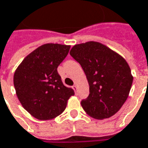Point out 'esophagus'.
<instances>
[{
  "label": "esophagus",
  "mask_w": 148,
  "mask_h": 148,
  "mask_svg": "<svg viewBox=\"0 0 148 148\" xmlns=\"http://www.w3.org/2000/svg\"><path fill=\"white\" fill-rule=\"evenodd\" d=\"M72 88L74 89V91H75V92H77V88H77V86L76 84L72 87Z\"/></svg>",
  "instance_id": "1"
}]
</instances>
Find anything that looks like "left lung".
I'll use <instances>...</instances> for the list:
<instances>
[{
    "label": "left lung",
    "instance_id": "left-lung-1",
    "mask_svg": "<svg viewBox=\"0 0 148 148\" xmlns=\"http://www.w3.org/2000/svg\"><path fill=\"white\" fill-rule=\"evenodd\" d=\"M83 68L89 85V95L81 101L88 115L96 119H108L126 101L133 77L126 60L97 42L77 44L70 52Z\"/></svg>",
    "mask_w": 148,
    "mask_h": 148
}]
</instances>
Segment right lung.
<instances>
[{"label": "right lung", "instance_id": "add662e5", "mask_svg": "<svg viewBox=\"0 0 148 148\" xmlns=\"http://www.w3.org/2000/svg\"><path fill=\"white\" fill-rule=\"evenodd\" d=\"M71 46L42 45L27 55L13 76L16 95L23 107L39 120H49L65 111L74 90L62 83L57 71Z\"/></svg>", "mask_w": 148, "mask_h": 148}]
</instances>
